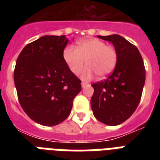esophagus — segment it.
<instances>
[{
	"label": "esophagus",
	"instance_id": "1",
	"mask_svg": "<svg viewBox=\"0 0 160 160\" xmlns=\"http://www.w3.org/2000/svg\"><path fill=\"white\" fill-rule=\"evenodd\" d=\"M88 85H88V84H86V83H84V82L81 83V86H82V88H85L86 86H88Z\"/></svg>",
	"mask_w": 160,
	"mask_h": 160
}]
</instances>
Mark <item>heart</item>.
<instances>
[{"label":"heart","mask_w":160,"mask_h":160,"mask_svg":"<svg viewBox=\"0 0 160 160\" xmlns=\"http://www.w3.org/2000/svg\"><path fill=\"white\" fill-rule=\"evenodd\" d=\"M63 59L74 75H77L86 63L87 66L81 72L80 77L89 80L95 74L100 79L110 75L115 68L118 55L114 47L90 37L78 41L76 49L72 46H66L63 50Z\"/></svg>","instance_id":"heart-1"}]
</instances>
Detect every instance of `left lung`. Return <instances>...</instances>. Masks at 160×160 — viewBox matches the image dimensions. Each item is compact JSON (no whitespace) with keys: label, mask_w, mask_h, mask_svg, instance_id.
<instances>
[{"label":"left lung","mask_w":160,"mask_h":160,"mask_svg":"<svg viewBox=\"0 0 160 160\" xmlns=\"http://www.w3.org/2000/svg\"><path fill=\"white\" fill-rule=\"evenodd\" d=\"M111 42L118 55L114 71L106 80L91 85L93 114L103 124L115 126L131 116L139 105L145 82L144 61L136 46L114 34L98 36Z\"/></svg>","instance_id":"1"}]
</instances>
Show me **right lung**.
Segmentation results:
<instances>
[{
    "label": "right lung",
    "mask_w": 160,
    "mask_h": 160,
    "mask_svg": "<svg viewBox=\"0 0 160 160\" xmlns=\"http://www.w3.org/2000/svg\"><path fill=\"white\" fill-rule=\"evenodd\" d=\"M65 36H45L24 47L14 71L19 102L32 120L54 126L65 120L73 100L81 90L80 81L63 59Z\"/></svg>",
    "instance_id": "right-lung-1"
}]
</instances>
